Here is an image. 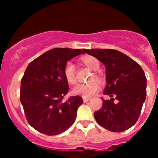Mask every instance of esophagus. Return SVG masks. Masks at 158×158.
Segmentation results:
<instances>
[{"label":"esophagus","mask_w":158,"mask_h":158,"mask_svg":"<svg viewBox=\"0 0 158 158\" xmlns=\"http://www.w3.org/2000/svg\"><path fill=\"white\" fill-rule=\"evenodd\" d=\"M83 100L84 103H86V102L89 101L90 100V98H87V97H83Z\"/></svg>","instance_id":"esophagus-1"}]
</instances>
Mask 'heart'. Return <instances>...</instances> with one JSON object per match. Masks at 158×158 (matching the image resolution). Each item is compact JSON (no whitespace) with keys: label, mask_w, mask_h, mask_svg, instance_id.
Segmentation results:
<instances>
[{"label":"heart","mask_w":158,"mask_h":158,"mask_svg":"<svg viewBox=\"0 0 158 158\" xmlns=\"http://www.w3.org/2000/svg\"><path fill=\"white\" fill-rule=\"evenodd\" d=\"M83 63L86 66L93 71H97L99 68V63L97 59L92 56H86L83 58ZM64 76L67 82L70 83H75L76 82L75 65L72 62H67L64 68ZM95 79L100 81V78L97 75L95 76ZM99 88V84L95 80H91L87 83H79L73 87L72 91L76 95H81L83 97H91L96 92Z\"/></svg>","instance_id":"heart-1"}]
</instances>
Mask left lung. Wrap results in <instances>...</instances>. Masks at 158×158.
<instances>
[{"mask_svg": "<svg viewBox=\"0 0 158 158\" xmlns=\"http://www.w3.org/2000/svg\"><path fill=\"white\" fill-rule=\"evenodd\" d=\"M105 66L106 83L101 108L94 112L103 128L115 132L127 130L136 122L146 98V77L141 67L124 53L112 49L86 50Z\"/></svg>", "mask_w": 158, "mask_h": 158, "instance_id": "obj_1", "label": "left lung"}]
</instances>
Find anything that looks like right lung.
I'll use <instances>...</instances> for the list:
<instances>
[{"mask_svg":"<svg viewBox=\"0 0 158 158\" xmlns=\"http://www.w3.org/2000/svg\"><path fill=\"white\" fill-rule=\"evenodd\" d=\"M86 49L54 48L28 65L21 80L20 99L29 124L49 136L60 134L74 124L77 109L83 103L75 95L63 102L68 92L65 66Z\"/></svg>","mask_w":158,"mask_h":158,"instance_id":"add662e5","label":"right lung"}]
</instances>
